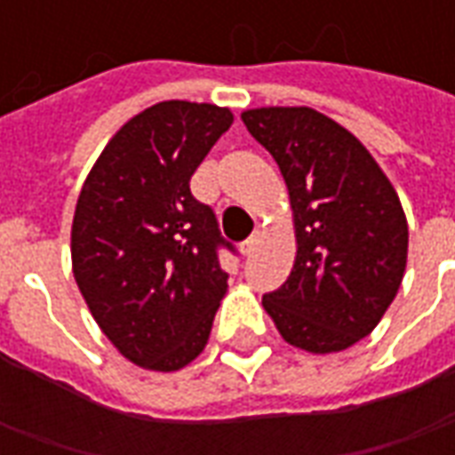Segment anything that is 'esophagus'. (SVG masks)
<instances>
[{
	"mask_svg": "<svg viewBox=\"0 0 455 455\" xmlns=\"http://www.w3.org/2000/svg\"><path fill=\"white\" fill-rule=\"evenodd\" d=\"M258 241H260V234H251V238H246V241H243V243H241V253H243V256H253V251H256V246H258Z\"/></svg>",
	"mask_w": 455,
	"mask_h": 455,
	"instance_id": "obj_1",
	"label": "esophagus"
}]
</instances>
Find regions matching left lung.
<instances>
[{
    "label": "left lung",
    "mask_w": 455,
    "mask_h": 455,
    "mask_svg": "<svg viewBox=\"0 0 455 455\" xmlns=\"http://www.w3.org/2000/svg\"><path fill=\"white\" fill-rule=\"evenodd\" d=\"M241 119L280 165L295 217V266L263 307L287 343L343 351L400 290L410 241L400 197L361 140L324 114L263 107Z\"/></svg>",
    "instance_id": "obj_1"
}]
</instances>
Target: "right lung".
I'll list each match as a JSON object with an SVG mask.
<instances>
[{
  "label": "right lung",
  "mask_w": 455,
  "mask_h": 455,
  "mask_svg": "<svg viewBox=\"0 0 455 455\" xmlns=\"http://www.w3.org/2000/svg\"><path fill=\"white\" fill-rule=\"evenodd\" d=\"M234 114L170 100L126 121L84 180L73 273L104 336L148 371H180L207 346L234 246L189 192V178Z\"/></svg>",
  "instance_id": "add662e5"
}]
</instances>
